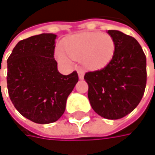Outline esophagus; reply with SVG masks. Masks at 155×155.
<instances>
[{
    "label": "esophagus",
    "mask_w": 155,
    "mask_h": 155,
    "mask_svg": "<svg viewBox=\"0 0 155 155\" xmlns=\"http://www.w3.org/2000/svg\"><path fill=\"white\" fill-rule=\"evenodd\" d=\"M78 78H79V79H84V72L83 71H78Z\"/></svg>",
    "instance_id": "34e87169"
}]
</instances>
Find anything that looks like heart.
Masks as SVG:
<instances>
[{
	"label": "heart",
	"instance_id": "1",
	"mask_svg": "<svg viewBox=\"0 0 155 155\" xmlns=\"http://www.w3.org/2000/svg\"><path fill=\"white\" fill-rule=\"evenodd\" d=\"M115 41L109 34L101 33H82L70 37L64 42V51H57L58 59L64 64L71 60H82L89 69L103 68L111 61L115 53Z\"/></svg>",
	"mask_w": 155,
	"mask_h": 155
}]
</instances>
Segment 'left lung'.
Returning <instances> with one entry per match:
<instances>
[{"label": "left lung", "mask_w": 155, "mask_h": 155, "mask_svg": "<svg viewBox=\"0 0 155 155\" xmlns=\"http://www.w3.org/2000/svg\"><path fill=\"white\" fill-rule=\"evenodd\" d=\"M108 33L115 41V53L104 69L84 75L88 97L94 111L116 120L137 107L147 83V60L136 39L117 30Z\"/></svg>", "instance_id": "8db88e82"}]
</instances>
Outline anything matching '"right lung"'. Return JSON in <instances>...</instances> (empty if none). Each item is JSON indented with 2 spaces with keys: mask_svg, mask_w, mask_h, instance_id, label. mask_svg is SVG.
<instances>
[{
  "mask_svg": "<svg viewBox=\"0 0 155 155\" xmlns=\"http://www.w3.org/2000/svg\"><path fill=\"white\" fill-rule=\"evenodd\" d=\"M56 34L41 33L21 40L8 58V90L24 117L39 124L58 121L78 81L77 71L64 76L54 58Z\"/></svg>",
  "mask_w": 155,
  "mask_h": 155,
  "instance_id": "add662e5",
  "label": "right lung"
}]
</instances>
